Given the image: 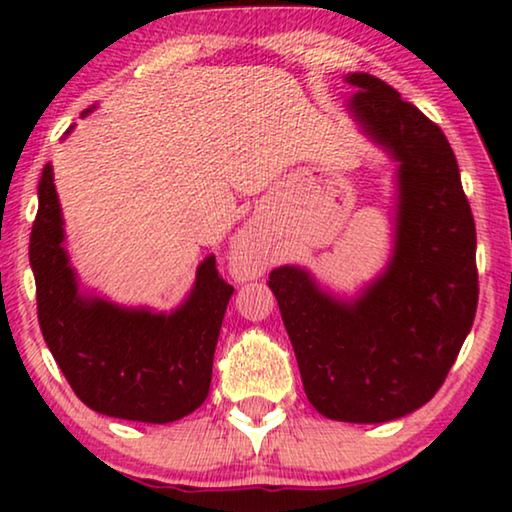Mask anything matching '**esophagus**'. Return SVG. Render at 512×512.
Masks as SVG:
<instances>
[{"mask_svg":"<svg viewBox=\"0 0 512 512\" xmlns=\"http://www.w3.org/2000/svg\"><path fill=\"white\" fill-rule=\"evenodd\" d=\"M230 246H232V259H235V264H239L241 271L250 277L262 275V271L266 268V255L248 232H239V235L232 237Z\"/></svg>","mask_w":512,"mask_h":512,"instance_id":"1","label":"esophagus"}]
</instances>
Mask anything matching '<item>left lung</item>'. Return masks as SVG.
<instances>
[{
  "mask_svg": "<svg viewBox=\"0 0 512 512\" xmlns=\"http://www.w3.org/2000/svg\"><path fill=\"white\" fill-rule=\"evenodd\" d=\"M343 81L357 88L350 119L397 164L391 257L354 296L298 264L273 268L268 289L311 406L379 424L418 411L454 366L479 300L476 230L443 131L377 76Z\"/></svg>",
  "mask_w": 512,
  "mask_h": 512,
  "instance_id": "obj_1",
  "label": "left lung"
}]
</instances>
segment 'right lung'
Returning <instances> with one entry per match:
<instances>
[{"label":"right lung","instance_id":"add662e5","mask_svg":"<svg viewBox=\"0 0 512 512\" xmlns=\"http://www.w3.org/2000/svg\"><path fill=\"white\" fill-rule=\"evenodd\" d=\"M29 262L42 336L85 406L119 420L167 424L205 402L225 307L235 293L219 277L214 255L198 264L192 289L171 311L119 305L83 289L65 248V219L47 162Z\"/></svg>","mask_w":512,"mask_h":512}]
</instances>
